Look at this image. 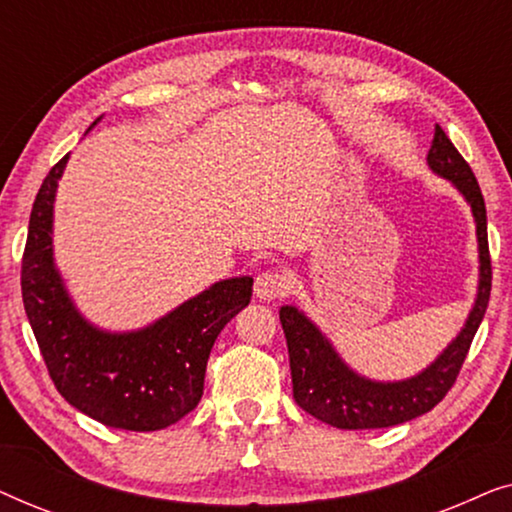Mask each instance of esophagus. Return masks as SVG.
Instances as JSON below:
<instances>
[{
	"mask_svg": "<svg viewBox=\"0 0 512 512\" xmlns=\"http://www.w3.org/2000/svg\"><path fill=\"white\" fill-rule=\"evenodd\" d=\"M291 291V279L282 270H265L256 277L254 293L261 300H275L289 296Z\"/></svg>",
	"mask_w": 512,
	"mask_h": 512,
	"instance_id": "1",
	"label": "esophagus"
}]
</instances>
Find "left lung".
Here are the masks:
<instances>
[{
  "instance_id": "8db88e82",
  "label": "left lung",
  "mask_w": 512,
  "mask_h": 512,
  "mask_svg": "<svg viewBox=\"0 0 512 512\" xmlns=\"http://www.w3.org/2000/svg\"><path fill=\"white\" fill-rule=\"evenodd\" d=\"M426 160L433 172L450 179L459 188L473 209L480 242L478 300L457 340L424 373L387 384L370 382L352 373L335 354L331 342L305 314H300L296 307H282L279 321H282L286 347H289L293 398L305 412L335 429H384V426L410 422L436 408L457 382L471 342L487 312L489 291H492V258H489L487 242V209L478 179L440 125H436Z\"/></svg>"
}]
</instances>
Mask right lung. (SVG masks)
<instances>
[{
    "label": "right lung",
    "instance_id": "1",
    "mask_svg": "<svg viewBox=\"0 0 512 512\" xmlns=\"http://www.w3.org/2000/svg\"><path fill=\"white\" fill-rule=\"evenodd\" d=\"M65 156L34 198L20 289L48 375L67 403L104 426L158 431L200 403L223 326L251 300V277L223 279L137 333H104L76 312L53 265V200Z\"/></svg>",
    "mask_w": 512,
    "mask_h": 512
}]
</instances>
